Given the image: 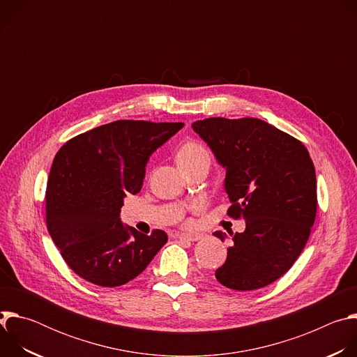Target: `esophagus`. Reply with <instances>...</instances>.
Returning <instances> with one entry per match:
<instances>
[{
  "mask_svg": "<svg viewBox=\"0 0 357 357\" xmlns=\"http://www.w3.org/2000/svg\"><path fill=\"white\" fill-rule=\"evenodd\" d=\"M203 237H205V234H203V233H199V231H192V233H179V234H178V238H181V240H189V241H197V240H202Z\"/></svg>",
  "mask_w": 357,
  "mask_h": 357,
  "instance_id": "1",
  "label": "esophagus"
}]
</instances>
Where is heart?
Returning <instances> with one entry per match:
<instances>
[{"mask_svg": "<svg viewBox=\"0 0 357 357\" xmlns=\"http://www.w3.org/2000/svg\"><path fill=\"white\" fill-rule=\"evenodd\" d=\"M176 160H178L179 167H182V165H188V164H192V162H196L200 160H209V152L202 144L190 141L181 146V149L178 151Z\"/></svg>", "mask_w": 357, "mask_h": 357, "instance_id": "1", "label": "heart"}]
</instances>
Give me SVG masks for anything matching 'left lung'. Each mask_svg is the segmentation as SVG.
Listing matches in <instances>:
<instances>
[{"label":"left lung","mask_w":357,"mask_h":357,"mask_svg":"<svg viewBox=\"0 0 357 357\" xmlns=\"http://www.w3.org/2000/svg\"><path fill=\"white\" fill-rule=\"evenodd\" d=\"M226 168L227 215L245 230L230 234L216 280L236 291L259 289L296 261L317 216L315 167L305 145L259 119L212 117L192 124ZM222 241L226 234L213 233Z\"/></svg>","instance_id":"left-lung-1"}]
</instances>
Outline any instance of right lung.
<instances>
[{
  "label": "right lung",
  "mask_w": 357,
  "mask_h": 357,
  "mask_svg": "<svg viewBox=\"0 0 357 357\" xmlns=\"http://www.w3.org/2000/svg\"><path fill=\"white\" fill-rule=\"evenodd\" d=\"M183 123L119 120L69 139L58 151L46 186V226L66 264L100 287L141 274L168 241L124 226L127 193H138L152 152Z\"/></svg>",
  "instance_id": "obj_1"
}]
</instances>
